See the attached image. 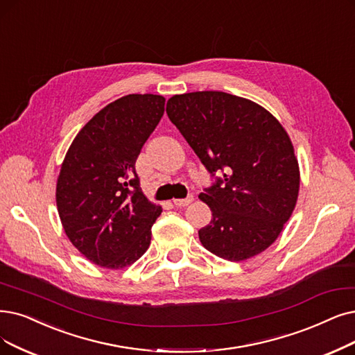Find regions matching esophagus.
<instances>
[{
  "label": "esophagus",
  "mask_w": 355,
  "mask_h": 355,
  "mask_svg": "<svg viewBox=\"0 0 355 355\" xmlns=\"http://www.w3.org/2000/svg\"><path fill=\"white\" fill-rule=\"evenodd\" d=\"M192 201H193V196L189 195V196H187V198H179V200H173V204H175L176 207H187V205H189Z\"/></svg>",
  "instance_id": "1"
}]
</instances>
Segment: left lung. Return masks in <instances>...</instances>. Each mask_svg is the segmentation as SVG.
I'll list each match as a JSON object with an SVG mask.
<instances>
[{
	"mask_svg": "<svg viewBox=\"0 0 355 355\" xmlns=\"http://www.w3.org/2000/svg\"><path fill=\"white\" fill-rule=\"evenodd\" d=\"M166 112L214 179L200 195L212 211L198 232L204 248L245 261L271 246L300 187L299 163L281 123L262 106L224 92L176 94Z\"/></svg>",
	"mask_w": 355,
	"mask_h": 355,
	"instance_id": "8db88e82",
	"label": "left lung"
}]
</instances>
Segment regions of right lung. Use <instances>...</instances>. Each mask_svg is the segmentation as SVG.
Returning a JSON list of instances; mask_svg holds the SVG:
<instances>
[{
	"label": "right lung",
	"mask_w": 355,
	"mask_h": 355,
	"mask_svg": "<svg viewBox=\"0 0 355 355\" xmlns=\"http://www.w3.org/2000/svg\"><path fill=\"white\" fill-rule=\"evenodd\" d=\"M159 94H128L83 126L64 159L56 207L68 239L89 261L119 269L150 246L162 207L141 191L135 162L164 113Z\"/></svg>",
	"instance_id": "1"
}]
</instances>
